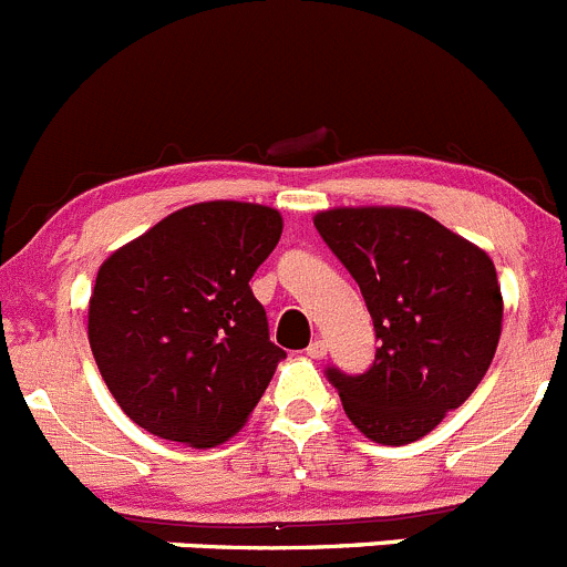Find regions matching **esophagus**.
<instances>
[{"mask_svg": "<svg viewBox=\"0 0 567 567\" xmlns=\"http://www.w3.org/2000/svg\"><path fill=\"white\" fill-rule=\"evenodd\" d=\"M306 355H308V358H313V361H322V358L328 355V344H324L322 339H313L311 344H308Z\"/></svg>", "mask_w": 567, "mask_h": 567, "instance_id": "esophagus-1", "label": "esophagus"}]
</instances>
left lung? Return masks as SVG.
Returning a JSON list of instances; mask_svg holds the SVG:
<instances>
[{
	"label": "left lung",
	"mask_w": 567,
	"mask_h": 567,
	"mask_svg": "<svg viewBox=\"0 0 567 567\" xmlns=\"http://www.w3.org/2000/svg\"><path fill=\"white\" fill-rule=\"evenodd\" d=\"M313 226L361 286L380 339L369 372H328L347 419L374 444L424 439L496 352L504 300L491 256L411 206H333Z\"/></svg>",
	"instance_id": "8db88e82"
}]
</instances>
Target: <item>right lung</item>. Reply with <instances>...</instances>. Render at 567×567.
<instances>
[{
	"instance_id": "right-lung-1",
	"label": "right lung",
	"mask_w": 567,
	"mask_h": 567,
	"mask_svg": "<svg viewBox=\"0 0 567 567\" xmlns=\"http://www.w3.org/2000/svg\"><path fill=\"white\" fill-rule=\"evenodd\" d=\"M281 231L272 206L204 200L106 256L87 306V339L134 424L193 450L245 427L286 358L250 289Z\"/></svg>"
}]
</instances>
